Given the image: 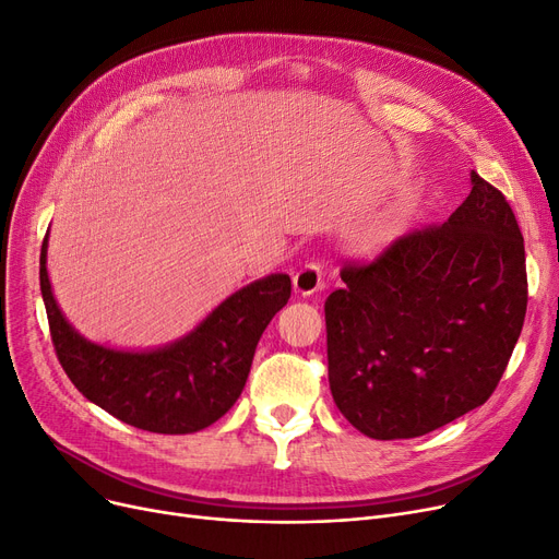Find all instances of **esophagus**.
Here are the masks:
<instances>
[{
  "label": "esophagus",
  "instance_id": "obj_1",
  "mask_svg": "<svg viewBox=\"0 0 559 559\" xmlns=\"http://www.w3.org/2000/svg\"><path fill=\"white\" fill-rule=\"evenodd\" d=\"M293 285H295V290L304 297H311L313 293L322 290V287H324L322 266L318 262H308L293 276Z\"/></svg>",
  "mask_w": 559,
  "mask_h": 559
}]
</instances>
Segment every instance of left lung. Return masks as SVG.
I'll return each mask as SVG.
<instances>
[{
	"mask_svg": "<svg viewBox=\"0 0 559 559\" xmlns=\"http://www.w3.org/2000/svg\"><path fill=\"white\" fill-rule=\"evenodd\" d=\"M469 179L442 225L345 264V285L324 301L334 403L373 440L419 438L484 405L521 336V227L495 186Z\"/></svg>",
	"mask_w": 559,
	"mask_h": 559,
	"instance_id": "left-lung-1",
	"label": "left lung"
}]
</instances>
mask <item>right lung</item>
Instances as JSON below:
<instances>
[{
    "mask_svg": "<svg viewBox=\"0 0 559 559\" xmlns=\"http://www.w3.org/2000/svg\"><path fill=\"white\" fill-rule=\"evenodd\" d=\"M46 258L48 235L40 246V295L55 353L69 380L119 421L163 436L202 430L237 403L262 332L293 293L287 274L264 276L221 301L191 334L133 353L75 332L55 301Z\"/></svg>",
    "mask_w": 559,
    "mask_h": 559,
    "instance_id": "obj_1",
    "label": "right lung"
}]
</instances>
